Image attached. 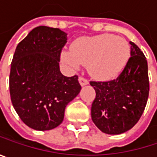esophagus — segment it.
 Listing matches in <instances>:
<instances>
[{
  "label": "esophagus",
  "mask_w": 157,
  "mask_h": 157,
  "mask_svg": "<svg viewBox=\"0 0 157 157\" xmlns=\"http://www.w3.org/2000/svg\"><path fill=\"white\" fill-rule=\"evenodd\" d=\"M78 80L80 84H81V86H84V85L88 84V80L87 79L83 78V77H79Z\"/></svg>",
  "instance_id": "obj_1"
}]
</instances>
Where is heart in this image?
I'll list each match as a JSON object with an SVG mask.
<instances>
[{"mask_svg":"<svg viewBox=\"0 0 157 157\" xmlns=\"http://www.w3.org/2000/svg\"><path fill=\"white\" fill-rule=\"evenodd\" d=\"M130 57V47L123 37L104 33L80 37L71 45V52H63L62 60L72 69L88 65L92 76L101 80L116 77L125 67Z\"/></svg>","mask_w":157,"mask_h":157,"instance_id":"1","label":"heart"}]
</instances>
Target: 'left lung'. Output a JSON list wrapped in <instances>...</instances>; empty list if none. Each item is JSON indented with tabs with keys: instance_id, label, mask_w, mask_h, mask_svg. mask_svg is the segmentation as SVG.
Returning <instances> with one entry per match:
<instances>
[{
	"instance_id": "left-lung-1",
	"label": "left lung",
	"mask_w": 157,
	"mask_h": 157,
	"mask_svg": "<svg viewBox=\"0 0 157 157\" xmlns=\"http://www.w3.org/2000/svg\"><path fill=\"white\" fill-rule=\"evenodd\" d=\"M131 57L121 75L109 82H91L96 93L91 108L92 120L103 133L120 135L140 119L149 94L145 56L133 42Z\"/></svg>"
}]
</instances>
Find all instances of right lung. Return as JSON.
I'll return each mask as SVG.
<instances>
[{
  "instance_id": "obj_1",
  "label": "right lung",
  "mask_w": 157,
  "mask_h": 157,
  "mask_svg": "<svg viewBox=\"0 0 157 157\" xmlns=\"http://www.w3.org/2000/svg\"><path fill=\"white\" fill-rule=\"evenodd\" d=\"M66 42V33L39 26L16 47L10 73L11 100L21 121L34 130L60 125L66 105L81 91L77 75L66 77L60 71V54Z\"/></svg>"
}]
</instances>
